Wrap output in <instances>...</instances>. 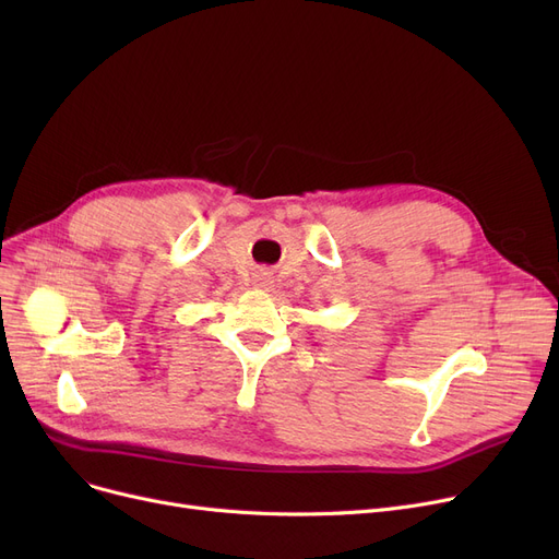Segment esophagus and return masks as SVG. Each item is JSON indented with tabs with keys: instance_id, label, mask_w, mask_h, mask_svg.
<instances>
[{
	"instance_id": "34e87169",
	"label": "esophagus",
	"mask_w": 559,
	"mask_h": 559,
	"mask_svg": "<svg viewBox=\"0 0 559 559\" xmlns=\"http://www.w3.org/2000/svg\"><path fill=\"white\" fill-rule=\"evenodd\" d=\"M272 283H274L272 272H258V274L253 276V285H255L258 289H270Z\"/></svg>"
}]
</instances>
